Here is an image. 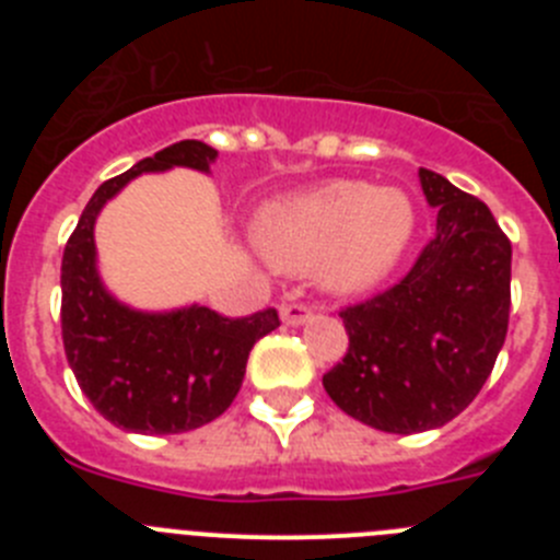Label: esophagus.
I'll list each match as a JSON object with an SVG mask.
<instances>
[{
    "label": "esophagus",
    "instance_id": "34e87169",
    "mask_svg": "<svg viewBox=\"0 0 560 560\" xmlns=\"http://www.w3.org/2000/svg\"><path fill=\"white\" fill-rule=\"evenodd\" d=\"M280 316H283L285 325H305L314 316V311H311V305L305 303H289L280 308Z\"/></svg>",
    "mask_w": 560,
    "mask_h": 560
}]
</instances>
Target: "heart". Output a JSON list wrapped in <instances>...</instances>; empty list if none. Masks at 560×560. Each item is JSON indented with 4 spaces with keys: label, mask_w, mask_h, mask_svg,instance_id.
Listing matches in <instances>:
<instances>
[{
    "label": "heart",
    "mask_w": 560,
    "mask_h": 560,
    "mask_svg": "<svg viewBox=\"0 0 560 560\" xmlns=\"http://www.w3.org/2000/svg\"><path fill=\"white\" fill-rule=\"evenodd\" d=\"M415 230L407 192L368 182H328L257 212L252 235L277 269H319L339 294L378 285L398 266Z\"/></svg>",
    "instance_id": "heart-1"
}]
</instances>
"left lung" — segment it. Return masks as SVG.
Listing matches in <instances>:
<instances>
[{
    "label": "left lung",
    "instance_id": "8db88e82",
    "mask_svg": "<svg viewBox=\"0 0 560 560\" xmlns=\"http://www.w3.org/2000/svg\"><path fill=\"white\" fill-rule=\"evenodd\" d=\"M438 232L387 291L341 308L348 353L323 375L341 412L393 434L457 418L491 375L511 319V241L491 210L420 167Z\"/></svg>",
    "mask_w": 560,
    "mask_h": 560
}]
</instances>
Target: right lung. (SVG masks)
<instances>
[{
    "label": "right lung",
    "mask_w": 560,
    "mask_h": 560,
    "mask_svg": "<svg viewBox=\"0 0 560 560\" xmlns=\"http://www.w3.org/2000/svg\"><path fill=\"white\" fill-rule=\"evenodd\" d=\"M219 151L182 140L103 182L83 207L61 260L63 353L92 407L114 427L140 434L199 429L230 409L257 339L280 325L275 308L221 316L205 305L145 314L117 303L95 266V221L112 196L140 173L210 171Z\"/></svg>",
    "instance_id": "add662e5"
}]
</instances>
